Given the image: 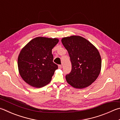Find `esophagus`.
Wrapping results in <instances>:
<instances>
[{"mask_svg":"<svg viewBox=\"0 0 120 120\" xmlns=\"http://www.w3.org/2000/svg\"><path fill=\"white\" fill-rule=\"evenodd\" d=\"M58 68L60 69H61L62 68V66H61V65H59V66H58Z\"/></svg>","mask_w":120,"mask_h":120,"instance_id":"obj_1","label":"esophagus"}]
</instances>
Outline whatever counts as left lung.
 Here are the masks:
<instances>
[{"mask_svg": "<svg viewBox=\"0 0 120 120\" xmlns=\"http://www.w3.org/2000/svg\"><path fill=\"white\" fill-rule=\"evenodd\" d=\"M61 42L69 54L71 72L66 76L73 88L83 89L95 81L101 69V58L98 49L86 39L78 36L63 38Z\"/></svg>", "mask_w": 120, "mask_h": 120, "instance_id": "left-lung-1", "label": "left lung"}]
</instances>
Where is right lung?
Segmentation results:
<instances>
[{"mask_svg":"<svg viewBox=\"0 0 120 120\" xmlns=\"http://www.w3.org/2000/svg\"><path fill=\"white\" fill-rule=\"evenodd\" d=\"M59 42L56 38L36 37L21 49L18 58L21 77L33 87L41 88L51 81L58 66L53 63L52 49Z\"/></svg>","mask_w":120,"mask_h":120,"instance_id":"obj_1","label":"right lung"}]
</instances>
